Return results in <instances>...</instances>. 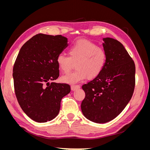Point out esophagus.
Returning <instances> with one entry per match:
<instances>
[{
    "label": "esophagus",
    "mask_w": 150,
    "mask_h": 150,
    "mask_svg": "<svg viewBox=\"0 0 150 150\" xmlns=\"http://www.w3.org/2000/svg\"><path fill=\"white\" fill-rule=\"evenodd\" d=\"M71 88L72 91H75L76 89H78L80 88V86L78 85H72L71 86Z\"/></svg>",
    "instance_id": "esophagus-1"
}]
</instances>
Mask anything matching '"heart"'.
<instances>
[{
	"label": "heart",
	"instance_id": "b5f03b06",
	"mask_svg": "<svg viewBox=\"0 0 150 150\" xmlns=\"http://www.w3.org/2000/svg\"><path fill=\"white\" fill-rule=\"evenodd\" d=\"M68 54L69 57L60 54L56 57L57 66L64 73L69 72L76 63L77 70L61 78L62 82L68 84L82 82L87 78H95L103 71L106 61L105 51L86 39L76 41L71 46Z\"/></svg>",
	"mask_w": 150,
	"mask_h": 150
}]
</instances>
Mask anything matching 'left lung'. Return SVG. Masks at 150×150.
I'll return each mask as SVG.
<instances>
[{"instance_id":"1","label":"left lung","mask_w":150,"mask_h":150,"mask_svg":"<svg viewBox=\"0 0 150 150\" xmlns=\"http://www.w3.org/2000/svg\"><path fill=\"white\" fill-rule=\"evenodd\" d=\"M106 61L97 77L82 86L86 96L81 103L83 114L96 123H105L118 116L133 96L135 65L120 42L104 38Z\"/></svg>"}]
</instances>
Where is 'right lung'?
Wrapping results in <instances>:
<instances>
[{"label":"right lung","mask_w":150,"mask_h":150,"mask_svg":"<svg viewBox=\"0 0 150 150\" xmlns=\"http://www.w3.org/2000/svg\"><path fill=\"white\" fill-rule=\"evenodd\" d=\"M68 45L67 38L61 35L39 34L18 54L13 68L16 95L22 110L36 122L55 118L62 98L71 91L69 84L49 82L59 76L56 57Z\"/></svg>","instance_id":"obj_1"}]
</instances>
